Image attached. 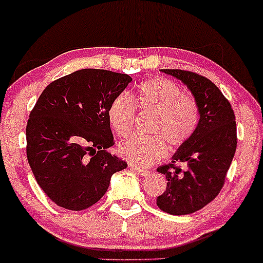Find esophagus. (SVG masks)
I'll return each instance as SVG.
<instances>
[{
	"label": "esophagus",
	"instance_id": "obj_1",
	"mask_svg": "<svg viewBox=\"0 0 263 263\" xmlns=\"http://www.w3.org/2000/svg\"><path fill=\"white\" fill-rule=\"evenodd\" d=\"M132 169L134 170V172H136L138 174H140L141 176H147L149 174V170L147 169H142V168H138V166H134L132 165Z\"/></svg>",
	"mask_w": 263,
	"mask_h": 263
}]
</instances>
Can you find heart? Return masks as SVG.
Wrapping results in <instances>:
<instances>
[{
    "mask_svg": "<svg viewBox=\"0 0 263 263\" xmlns=\"http://www.w3.org/2000/svg\"><path fill=\"white\" fill-rule=\"evenodd\" d=\"M138 111L152 114L149 136H132L118 145V155L139 166H149L168 155V146L177 149L190 141L198 128V101L183 94L175 82L168 78H149L140 84L130 98L118 95L111 102L107 118L119 136L133 130Z\"/></svg>",
    "mask_w": 263,
    "mask_h": 263,
    "instance_id": "heart-1",
    "label": "heart"
}]
</instances>
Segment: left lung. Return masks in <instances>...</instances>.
I'll use <instances>...</instances> for the list:
<instances>
[{
	"label": "left lung",
	"instance_id": "8db88e82",
	"mask_svg": "<svg viewBox=\"0 0 263 263\" xmlns=\"http://www.w3.org/2000/svg\"><path fill=\"white\" fill-rule=\"evenodd\" d=\"M163 71L187 84L198 101L200 119L194 135L177 149L173 162L157 169L168 180L157 205L172 215L192 214L222 190L237 148L236 116L230 101L206 77L186 70Z\"/></svg>",
	"mask_w": 263,
	"mask_h": 263
}]
</instances>
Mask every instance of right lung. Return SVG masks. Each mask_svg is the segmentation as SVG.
I'll return each instance as SVG.
<instances>
[{"instance_id": "right-lung-1", "label": "right lung", "mask_w": 263, "mask_h": 263, "mask_svg": "<svg viewBox=\"0 0 263 263\" xmlns=\"http://www.w3.org/2000/svg\"><path fill=\"white\" fill-rule=\"evenodd\" d=\"M132 81L125 73L83 69L53 81L40 95L27 119L26 156L57 205L87 209L128 166L106 151L115 144L107 111Z\"/></svg>"}]
</instances>
